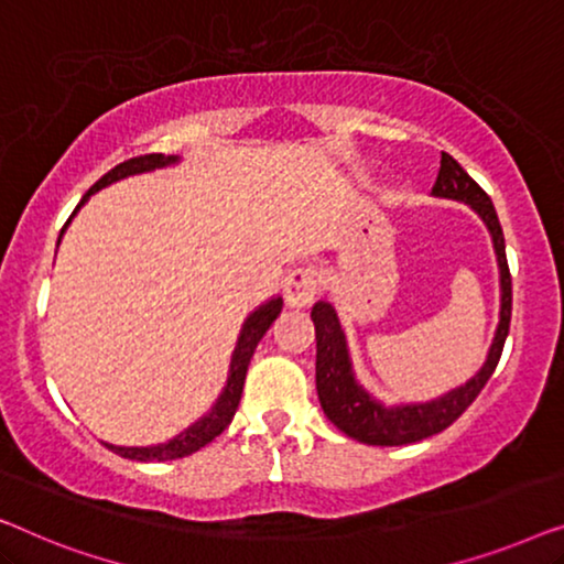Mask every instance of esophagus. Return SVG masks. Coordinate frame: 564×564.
Returning <instances> with one entry per match:
<instances>
[{"label": "esophagus", "instance_id": "34e87169", "mask_svg": "<svg viewBox=\"0 0 564 564\" xmlns=\"http://www.w3.org/2000/svg\"><path fill=\"white\" fill-rule=\"evenodd\" d=\"M316 293H319V273H316L312 265L296 268V271H291L289 279H285V301H289V306L293 308L308 306Z\"/></svg>", "mask_w": 564, "mask_h": 564}]
</instances>
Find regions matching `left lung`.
Wrapping results in <instances>:
<instances>
[{"mask_svg":"<svg viewBox=\"0 0 564 564\" xmlns=\"http://www.w3.org/2000/svg\"><path fill=\"white\" fill-rule=\"evenodd\" d=\"M432 196L467 204L488 227L494 240L498 273H501V312H498V327L494 343L488 347V358L482 368L463 386L452 388L432 401L414 403H383L376 395L365 391L352 370L350 347L335 306L329 301H316L312 308V322L316 329V393L324 414L339 432L362 444H378V447H399L419 440L440 434L442 430L459 419V414L478 399L482 386L494 376L498 360H501L503 343L509 337L511 324V273L506 260L503 229L498 221L490 196L467 176L455 158L442 153L440 176L432 188Z\"/></svg>","mask_w":564,"mask_h":564,"instance_id":"1","label":"left lung"}]
</instances>
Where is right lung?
Instances as JSON below:
<instances>
[{
  "label": "right lung",
  "mask_w": 564,
  "mask_h": 564,
  "mask_svg": "<svg viewBox=\"0 0 564 564\" xmlns=\"http://www.w3.org/2000/svg\"><path fill=\"white\" fill-rule=\"evenodd\" d=\"M178 161H181L178 155L153 153V155L130 158V161L115 165L112 171L105 173V176H101L97 184H94L89 192H86L84 199L78 202V206L74 209V214L68 217L66 227L70 225V219L76 217V212L82 209L86 202H89L91 194H97V192H101V188H107L109 184H117V181H122L127 176H140V173L165 169V165H176ZM66 227L61 229V235L66 232ZM58 242H61V237H58ZM281 308H283V299L273 296L271 301H265V304H260L256 312L248 314V319L242 322L240 337H237L232 360H229L227 383H225V388H221L219 399L214 401V406L206 411L202 419H196L192 426H186L184 432L176 434V437L169 440V442L148 444V447H117V444L105 442V447L117 452L120 457L138 459V463H165V459H178V457L194 455L196 449L206 447V444H209L214 437H219V434L229 426V422H232L237 406H240L245 376H248V365H250L252 352H256V347H258L260 339H263L268 327H271V324L275 322V316L281 314Z\"/></svg>",
  "instance_id": "1"
}]
</instances>
